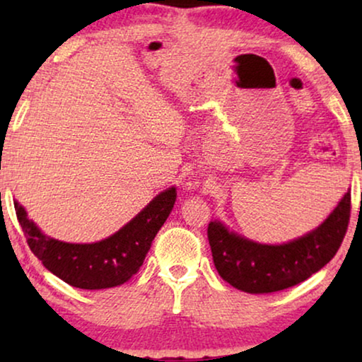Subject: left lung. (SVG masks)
I'll list each match as a JSON object with an SVG mask.
<instances>
[{"mask_svg": "<svg viewBox=\"0 0 362 362\" xmlns=\"http://www.w3.org/2000/svg\"><path fill=\"white\" fill-rule=\"evenodd\" d=\"M351 192L318 229L288 244L267 245L227 230L219 221L209 222L212 260L227 284L247 293H272L295 286L323 269L338 252L348 230Z\"/></svg>", "mask_w": 362, "mask_h": 362, "instance_id": "obj_1", "label": "left lung"}]
</instances>
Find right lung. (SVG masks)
<instances>
[{"label":"right lung","instance_id":"right-lung-1","mask_svg":"<svg viewBox=\"0 0 362 362\" xmlns=\"http://www.w3.org/2000/svg\"><path fill=\"white\" fill-rule=\"evenodd\" d=\"M175 201V187L160 192L127 226L95 244H67L51 239L28 219L24 207L16 201L14 209L29 249L49 272L76 288L102 290L125 284L140 270Z\"/></svg>","mask_w":362,"mask_h":362}]
</instances>
